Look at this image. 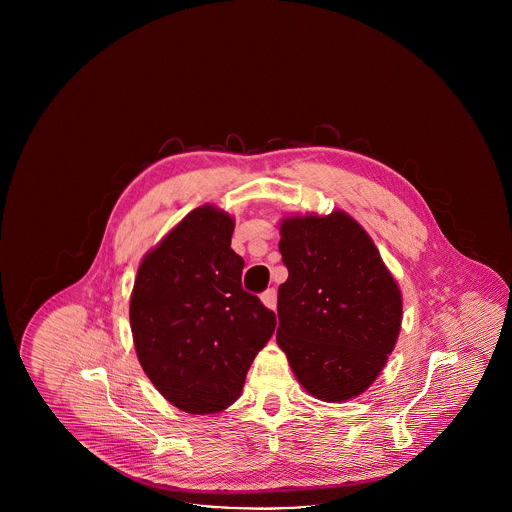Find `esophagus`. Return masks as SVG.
I'll return each instance as SVG.
<instances>
[{
    "label": "esophagus",
    "mask_w": 512,
    "mask_h": 512,
    "mask_svg": "<svg viewBox=\"0 0 512 512\" xmlns=\"http://www.w3.org/2000/svg\"><path fill=\"white\" fill-rule=\"evenodd\" d=\"M261 301L267 305L268 309H276V290L268 288L267 292L261 293Z\"/></svg>",
    "instance_id": "1"
}]
</instances>
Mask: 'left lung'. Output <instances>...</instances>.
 <instances>
[{
    "mask_svg": "<svg viewBox=\"0 0 512 512\" xmlns=\"http://www.w3.org/2000/svg\"><path fill=\"white\" fill-rule=\"evenodd\" d=\"M276 341L299 384L340 403L361 395L388 363L403 301L365 228L343 211L286 217Z\"/></svg>",
    "mask_w": 512,
    "mask_h": 512,
    "instance_id": "8db88e82",
    "label": "left lung"
}]
</instances>
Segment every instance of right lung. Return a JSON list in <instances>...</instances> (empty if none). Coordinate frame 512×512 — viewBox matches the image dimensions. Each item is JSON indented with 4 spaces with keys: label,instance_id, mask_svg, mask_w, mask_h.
<instances>
[{
    "label": "right lung",
    "instance_id": "add662e5",
    "mask_svg": "<svg viewBox=\"0 0 512 512\" xmlns=\"http://www.w3.org/2000/svg\"><path fill=\"white\" fill-rule=\"evenodd\" d=\"M234 219L197 207L142 259L130 297L136 355L174 407L213 414L244 388L276 315L242 288L244 259L230 247Z\"/></svg>",
    "mask_w": 512,
    "mask_h": 512
}]
</instances>
